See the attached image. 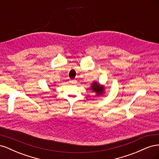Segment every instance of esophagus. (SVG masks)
Wrapping results in <instances>:
<instances>
[{
  "label": "esophagus",
  "mask_w": 159,
  "mask_h": 159,
  "mask_svg": "<svg viewBox=\"0 0 159 159\" xmlns=\"http://www.w3.org/2000/svg\"><path fill=\"white\" fill-rule=\"evenodd\" d=\"M70 83L71 84H75L76 83V81L75 80H70Z\"/></svg>",
  "instance_id": "34e87169"
}]
</instances>
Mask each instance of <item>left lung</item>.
<instances>
[{"mask_svg": "<svg viewBox=\"0 0 159 159\" xmlns=\"http://www.w3.org/2000/svg\"><path fill=\"white\" fill-rule=\"evenodd\" d=\"M90 89L92 92L95 93V96H102L104 94L105 91V87L104 85H102L100 83L97 82L96 81H93L90 85Z\"/></svg>", "mask_w": 159, "mask_h": 159, "instance_id": "left-lung-1", "label": "left lung"}]
</instances>
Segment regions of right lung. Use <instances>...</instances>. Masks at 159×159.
<instances>
[{"instance_id": "add662e5", "label": "right lung", "mask_w": 159, "mask_h": 159, "mask_svg": "<svg viewBox=\"0 0 159 159\" xmlns=\"http://www.w3.org/2000/svg\"><path fill=\"white\" fill-rule=\"evenodd\" d=\"M54 85H55V84H54Z\"/></svg>"}]
</instances>
